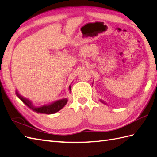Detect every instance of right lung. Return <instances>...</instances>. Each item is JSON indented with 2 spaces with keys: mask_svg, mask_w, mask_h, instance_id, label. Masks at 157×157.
<instances>
[{
  "mask_svg": "<svg viewBox=\"0 0 157 157\" xmlns=\"http://www.w3.org/2000/svg\"><path fill=\"white\" fill-rule=\"evenodd\" d=\"M20 98V97H19ZM21 100L24 102L26 105H28L29 106V103L27 101H25L24 100H23V98H20ZM67 104V101H62L61 102H58L56 103L55 105H52V106H48V107H45V108H42V109H34V111L36 112H38V113H41V114H45V115H52V114H55V113L59 112V111L64 107V106Z\"/></svg>",
  "mask_w": 157,
  "mask_h": 157,
  "instance_id": "obj_1",
  "label": "right lung"
}]
</instances>
